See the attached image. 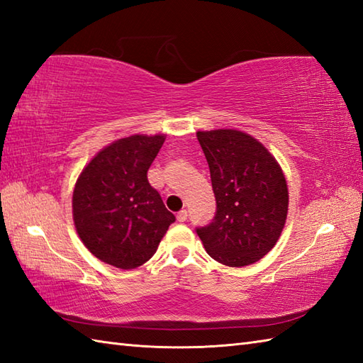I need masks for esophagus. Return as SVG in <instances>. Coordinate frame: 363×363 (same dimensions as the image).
Wrapping results in <instances>:
<instances>
[{
    "label": "esophagus",
    "instance_id": "34e87169",
    "mask_svg": "<svg viewBox=\"0 0 363 363\" xmlns=\"http://www.w3.org/2000/svg\"><path fill=\"white\" fill-rule=\"evenodd\" d=\"M187 217H189L187 211H181V212H177V215H176V220L179 221V223H184V221L187 220Z\"/></svg>",
    "mask_w": 363,
    "mask_h": 363
}]
</instances>
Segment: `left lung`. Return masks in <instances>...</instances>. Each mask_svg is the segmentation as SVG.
Wrapping results in <instances>:
<instances>
[{
	"instance_id": "left-lung-1",
	"label": "left lung",
	"mask_w": 363,
	"mask_h": 363,
	"mask_svg": "<svg viewBox=\"0 0 363 363\" xmlns=\"http://www.w3.org/2000/svg\"><path fill=\"white\" fill-rule=\"evenodd\" d=\"M196 137L217 201L213 221L196 233L207 254L220 264H256L279 240L287 220L289 189L282 168L243 130H198Z\"/></svg>"
}]
</instances>
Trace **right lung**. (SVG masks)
I'll return each mask as SVG.
<instances>
[{
    "label": "right lung",
    "instance_id": "right-lung-1",
    "mask_svg": "<svg viewBox=\"0 0 363 363\" xmlns=\"http://www.w3.org/2000/svg\"><path fill=\"white\" fill-rule=\"evenodd\" d=\"M164 142L165 134L118 138L96 152L74 184L76 233L104 264L143 265L176 220L146 176Z\"/></svg>",
    "mask_w": 363,
    "mask_h": 363
}]
</instances>
